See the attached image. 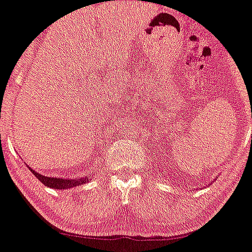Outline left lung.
<instances>
[{"instance_id": "obj_1", "label": "left lung", "mask_w": 252, "mask_h": 252, "mask_svg": "<svg viewBox=\"0 0 252 252\" xmlns=\"http://www.w3.org/2000/svg\"><path fill=\"white\" fill-rule=\"evenodd\" d=\"M213 181H215V180H213Z\"/></svg>"}]
</instances>
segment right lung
Instances as JSON below:
<instances>
[{"label":"right lung","mask_w":252,"mask_h":252,"mask_svg":"<svg viewBox=\"0 0 252 252\" xmlns=\"http://www.w3.org/2000/svg\"><path fill=\"white\" fill-rule=\"evenodd\" d=\"M26 166L30 168V170L33 173L34 176H36L40 181L42 182L45 186L50 187V189H73V187L80 186V185H85L86 182H89L90 178L89 176H83V178H73V179H63V178H54V176H45L40 173H37L33 168H31L28 164Z\"/></svg>","instance_id":"add662e5"}]
</instances>
